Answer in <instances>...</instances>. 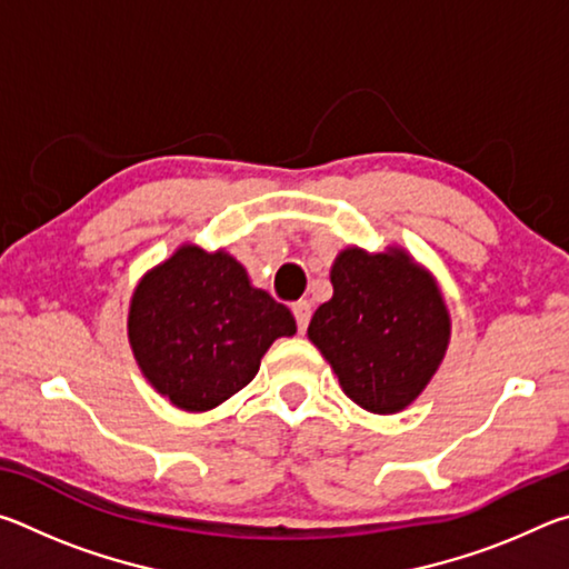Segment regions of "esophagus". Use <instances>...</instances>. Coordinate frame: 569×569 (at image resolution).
Here are the masks:
<instances>
[{
    "instance_id": "34e87169",
    "label": "esophagus",
    "mask_w": 569,
    "mask_h": 569,
    "mask_svg": "<svg viewBox=\"0 0 569 569\" xmlns=\"http://www.w3.org/2000/svg\"><path fill=\"white\" fill-rule=\"evenodd\" d=\"M293 316H296L298 331L306 333V329H308V321H311V303H308V301H298V303H293Z\"/></svg>"
}]
</instances>
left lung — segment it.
Masks as SVG:
<instances>
[{
	"mask_svg": "<svg viewBox=\"0 0 569 569\" xmlns=\"http://www.w3.org/2000/svg\"><path fill=\"white\" fill-rule=\"evenodd\" d=\"M333 296L316 308L308 339L346 397L371 413H399L445 361L451 316L435 273L407 248L349 246L331 266Z\"/></svg>",
	"mask_w": 569,
	"mask_h": 569,
	"instance_id": "left-lung-1",
	"label": "left lung"
}]
</instances>
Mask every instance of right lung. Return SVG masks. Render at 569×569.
Masks as SVG:
<instances>
[{"label":"right lung","mask_w":569,"mask_h":569,"mask_svg":"<svg viewBox=\"0 0 569 569\" xmlns=\"http://www.w3.org/2000/svg\"><path fill=\"white\" fill-rule=\"evenodd\" d=\"M296 319L226 248L182 243L134 286L128 341L142 377L172 407L200 413L248 387Z\"/></svg>","instance_id":"right-lung-1"}]
</instances>
